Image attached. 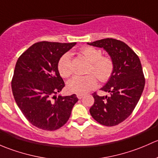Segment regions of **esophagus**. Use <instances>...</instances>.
Listing matches in <instances>:
<instances>
[{"label": "esophagus", "instance_id": "obj_1", "mask_svg": "<svg viewBox=\"0 0 158 158\" xmlns=\"http://www.w3.org/2000/svg\"><path fill=\"white\" fill-rule=\"evenodd\" d=\"M84 94H77V98L78 99H82L83 97H84Z\"/></svg>", "mask_w": 158, "mask_h": 158}]
</instances>
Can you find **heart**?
I'll list each match as a JSON object with an SVG mask.
<instances>
[{
  "label": "heart",
  "instance_id": "1",
  "mask_svg": "<svg viewBox=\"0 0 158 158\" xmlns=\"http://www.w3.org/2000/svg\"><path fill=\"white\" fill-rule=\"evenodd\" d=\"M80 52L90 63L87 74H92L84 77L77 76L73 77L68 81V89L71 93L84 94L97 86V80L95 77V76L100 82H106L112 76L114 64L112 58L108 56H103L101 50L98 48L86 46L81 48ZM58 69L62 77L67 78L73 74L71 55L69 53H65L60 58Z\"/></svg>",
  "mask_w": 158,
  "mask_h": 158
}]
</instances>
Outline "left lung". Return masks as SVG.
<instances>
[{
  "instance_id": "left-lung-1",
  "label": "left lung",
  "mask_w": 158,
  "mask_h": 158,
  "mask_svg": "<svg viewBox=\"0 0 158 158\" xmlns=\"http://www.w3.org/2000/svg\"><path fill=\"white\" fill-rule=\"evenodd\" d=\"M87 44L103 48L114 64L112 76L101 88L110 96L100 97L94 92L90 115L100 124L116 126L132 113L144 90L145 78L141 61L128 45L115 39H103Z\"/></svg>"
}]
</instances>
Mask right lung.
I'll return each instance as SVG.
<instances>
[{"label": "right lung", "mask_w": 158, "mask_h": 158, "mask_svg": "<svg viewBox=\"0 0 158 158\" xmlns=\"http://www.w3.org/2000/svg\"><path fill=\"white\" fill-rule=\"evenodd\" d=\"M75 44L39 42L17 60L11 81L13 95L26 118L40 129L54 131L64 126L78 101L75 94L55 96L64 87L58 61Z\"/></svg>", "instance_id": "1"}]
</instances>
